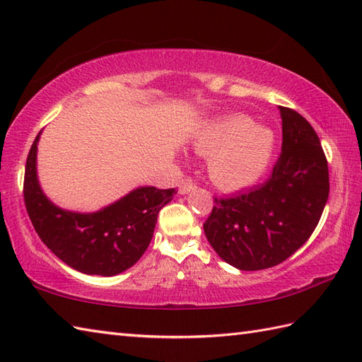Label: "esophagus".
<instances>
[{
	"label": "esophagus",
	"mask_w": 362,
	"mask_h": 362,
	"mask_svg": "<svg viewBox=\"0 0 362 362\" xmlns=\"http://www.w3.org/2000/svg\"><path fill=\"white\" fill-rule=\"evenodd\" d=\"M196 188H197V187H196V183L187 180V182H183L182 185H180V188H179V193H180V194H188V193H191V191L196 189Z\"/></svg>",
	"instance_id": "obj_1"
}]
</instances>
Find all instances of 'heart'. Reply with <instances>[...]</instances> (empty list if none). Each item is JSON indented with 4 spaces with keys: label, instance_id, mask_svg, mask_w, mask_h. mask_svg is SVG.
Wrapping results in <instances>:
<instances>
[{
    "label": "heart",
    "instance_id": "obj_1",
    "mask_svg": "<svg viewBox=\"0 0 362 362\" xmlns=\"http://www.w3.org/2000/svg\"><path fill=\"white\" fill-rule=\"evenodd\" d=\"M276 138L272 129L233 115L210 122L194 138V151L209 158V175L223 189L257 183L270 166Z\"/></svg>",
    "mask_w": 362,
    "mask_h": 362
}]
</instances>
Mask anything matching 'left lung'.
Listing matches in <instances>:
<instances>
[{
  "mask_svg": "<svg viewBox=\"0 0 362 362\" xmlns=\"http://www.w3.org/2000/svg\"><path fill=\"white\" fill-rule=\"evenodd\" d=\"M281 155L272 175L246 193L218 199L204 232L216 254L243 272L279 265L308 242L329 194L328 161L315 130L279 106Z\"/></svg>",
  "mask_w": 362,
  "mask_h": 362,
  "instance_id": "8db88e82",
  "label": "left lung"
}]
</instances>
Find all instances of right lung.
Instances as JSON below:
<instances>
[{
    "label": "right lung",
    "instance_id": "right-lung-1",
    "mask_svg": "<svg viewBox=\"0 0 362 362\" xmlns=\"http://www.w3.org/2000/svg\"><path fill=\"white\" fill-rule=\"evenodd\" d=\"M35 136L28 153L23 182L26 211L42 242L56 257L84 274L115 276L129 270L146 252L158 211L175 188L139 187L94 214L62 210L48 199L37 180Z\"/></svg>",
    "mask_w": 362,
    "mask_h": 362
}]
</instances>
